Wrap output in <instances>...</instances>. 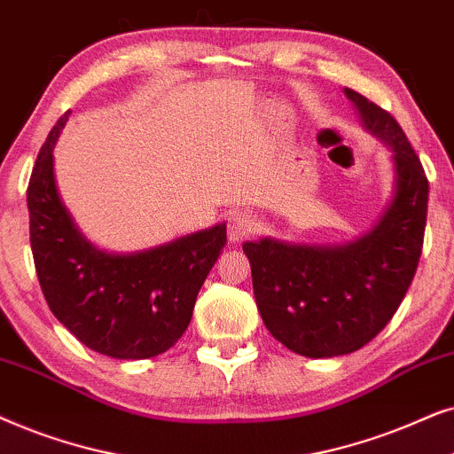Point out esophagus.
Masks as SVG:
<instances>
[{
    "mask_svg": "<svg viewBox=\"0 0 454 454\" xmlns=\"http://www.w3.org/2000/svg\"><path fill=\"white\" fill-rule=\"evenodd\" d=\"M255 217L239 211V214H234L231 217V222H228V240H231V243H240V240L247 239L253 231H255Z\"/></svg>",
    "mask_w": 454,
    "mask_h": 454,
    "instance_id": "34e87169",
    "label": "esophagus"
}]
</instances>
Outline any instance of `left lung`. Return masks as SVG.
Instances as JSON below:
<instances>
[{
  "label": "left lung",
  "mask_w": 454,
  "mask_h": 454,
  "mask_svg": "<svg viewBox=\"0 0 454 454\" xmlns=\"http://www.w3.org/2000/svg\"><path fill=\"white\" fill-rule=\"evenodd\" d=\"M344 93L395 160V197L380 222L344 245L274 239L243 245L265 328L311 359L353 353L384 330L413 282L426 232L430 186L407 135L367 97L353 89Z\"/></svg>",
  "instance_id": "left-lung-1"
}]
</instances>
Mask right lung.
<instances>
[{
    "mask_svg": "<svg viewBox=\"0 0 454 454\" xmlns=\"http://www.w3.org/2000/svg\"><path fill=\"white\" fill-rule=\"evenodd\" d=\"M70 114L47 135L27 191L41 290L53 316L89 348L114 359L155 357L189 328L199 290L226 245V223L130 255L97 249L64 207L53 176V145Z\"/></svg>",
    "mask_w": 454,
    "mask_h": 454,
    "instance_id": "right-lung-1",
    "label": "right lung"
}]
</instances>
